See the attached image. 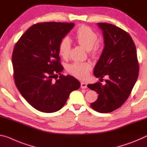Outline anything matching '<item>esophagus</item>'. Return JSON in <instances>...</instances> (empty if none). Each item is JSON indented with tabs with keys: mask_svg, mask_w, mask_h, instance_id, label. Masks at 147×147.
I'll use <instances>...</instances> for the list:
<instances>
[{
	"mask_svg": "<svg viewBox=\"0 0 147 147\" xmlns=\"http://www.w3.org/2000/svg\"><path fill=\"white\" fill-rule=\"evenodd\" d=\"M87 87V83L85 82H81V88H86Z\"/></svg>",
	"mask_w": 147,
	"mask_h": 147,
	"instance_id": "esophagus-1",
	"label": "esophagus"
}]
</instances>
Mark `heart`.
Masks as SVG:
<instances>
[{"label": "heart", "mask_w": 147, "mask_h": 147, "mask_svg": "<svg viewBox=\"0 0 147 147\" xmlns=\"http://www.w3.org/2000/svg\"><path fill=\"white\" fill-rule=\"evenodd\" d=\"M76 40L79 45L89 51L92 55H96L100 49V45L96 43L98 40V34L92 28L82 26L78 28L76 34ZM71 49V42L68 38L65 37L59 45L60 55L63 58L69 56ZM91 64L89 62H75L69 65L68 70L71 75L79 79H85L90 70Z\"/></svg>", "instance_id": "obj_1"}]
</instances>
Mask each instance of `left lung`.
Instances as JSON below:
<instances>
[{
  "label": "left lung",
  "mask_w": 147,
  "mask_h": 147,
  "mask_svg": "<svg viewBox=\"0 0 147 147\" xmlns=\"http://www.w3.org/2000/svg\"><path fill=\"white\" fill-rule=\"evenodd\" d=\"M104 40V49L94 69V75L102 79L107 76L105 85L100 82L88 85L98 97L90 104L96 111L107 113L122 106L133 89L139 74L136 47L126 31L112 24L98 23Z\"/></svg>",
  "instance_id": "1"
}]
</instances>
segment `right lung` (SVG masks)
Returning a JSON list of instances; mask_svg holds the SVG:
<instances>
[{
    "label": "right lung",
    "instance_id": "add662e5",
    "mask_svg": "<svg viewBox=\"0 0 147 147\" xmlns=\"http://www.w3.org/2000/svg\"><path fill=\"white\" fill-rule=\"evenodd\" d=\"M74 26L72 23L35 24L14 47L12 64L16 85L26 102L41 112L58 111L72 91L81 86L78 79L69 75L53 79L64 69L60 63V43Z\"/></svg>",
    "mask_w": 147,
    "mask_h": 147
}]
</instances>
